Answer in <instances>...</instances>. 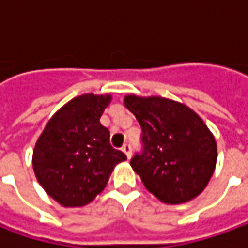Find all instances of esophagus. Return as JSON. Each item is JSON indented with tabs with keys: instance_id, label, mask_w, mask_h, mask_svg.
<instances>
[{
	"instance_id": "1",
	"label": "esophagus",
	"mask_w": 248,
	"mask_h": 248,
	"mask_svg": "<svg viewBox=\"0 0 248 248\" xmlns=\"http://www.w3.org/2000/svg\"><path fill=\"white\" fill-rule=\"evenodd\" d=\"M123 152L127 155V157L131 158V145H129V143H125V145L123 146Z\"/></svg>"
}]
</instances>
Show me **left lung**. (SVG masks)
Here are the masks:
<instances>
[{
    "instance_id": "obj_1",
    "label": "left lung",
    "mask_w": 248,
    "mask_h": 248,
    "mask_svg": "<svg viewBox=\"0 0 248 248\" xmlns=\"http://www.w3.org/2000/svg\"><path fill=\"white\" fill-rule=\"evenodd\" d=\"M127 109L142 128V152L131 167L145 187L167 204H181L199 196L217 163V143L204 121L175 100L127 95Z\"/></svg>"
}]
</instances>
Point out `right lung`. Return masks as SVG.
Segmentation results:
<instances>
[{
	"label": "right lung",
	"instance_id": "right-lung-1",
	"mask_svg": "<svg viewBox=\"0 0 248 248\" xmlns=\"http://www.w3.org/2000/svg\"><path fill=\"white\" fill-rule=\"evenodd\" d=\"M110 95L85 93L67 102L45 125L33 150V168L44 190L63 207L91 203L113 168L127 156L110 145L100 116Z\"/></svg>",
	"mask_w": 248,
	"mask_h": 248
}]
</instances>
